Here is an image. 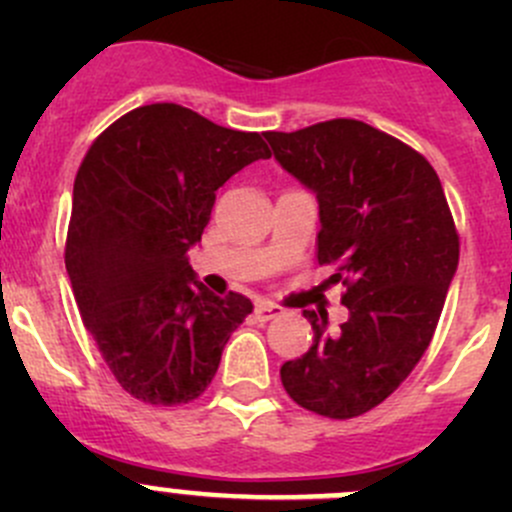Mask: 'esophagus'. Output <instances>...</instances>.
I'll return each mask as SVG.
<instances>
[{"mask_svg":"<svg viewBox=\"0 0 512 512\" xmlns=\"http://www.w3.org/2000/svg\"><path fill=\"white\" fill-rule=\"evenodd\" d=\"M255 314H257V319H260V322H270V319L280 317L282 309L277 307V304H272V302H257L255 304Z\"/></svg>","mask_w":512,"mask_h":512,"instance_id":"obj_1","label":"esophagus"}]
</instances>
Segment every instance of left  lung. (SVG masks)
Segmentation results:
<instances>
[{
    "mask_svg": "<svg viewBox=\"0 0 512 512\" xmlns=\"http://www.w3.org/2000/svg\"><path fill=\"white\" fill-rule=\"evenodd\" d=\"M275 160L319 205L317 260L347 287V322L304 309L307 354L280 369L287 394L329 418H354L399 389L431 344L458 270V235L436 170L421 153L354 118L265 133Z\"/></svg>",
    "mask_w": 512,
    "mask_h": 512,
    "instance_id": "1",
    "label": "left lung"
}]
</instances>
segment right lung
I'll list each match as a JSON object with an SVG mask.
<instances>
[{"label": "right lung", "mask_w": 512, "mask_h": 512, "mask_svg": "<svg viewBox=\"0 0 512 512\" xmlns=\"http://www.w3.org/2000/svg\"><path fill=\"white\" fill-rule=\"evenodd\" d=\"M270 158L260 133L223 128L178 103H151L96 138L74 180L66 272L86 329L118 384L156 406L198 399L252 312L198 280L215 190Z\"/></svg>", "instance_id": "add662e5"}]
</instances>
